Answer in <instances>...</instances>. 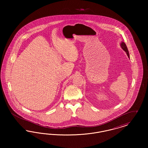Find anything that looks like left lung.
I'll return each instance as SVG.
<instances>
[{
  "label": "left lung",
  "instance_id": "obj_1",
  "mask_svg": "<svg viewBox=\"0 0 148 148\" xmlns=\"http://www.w3.org/2000/svg\"><path fill=\"white\" fill-rule=\"evenodd\" d=\"M120 46H121V48H122L124 50V51L126 52V53H127V56H128V58H130V57H129V51H128V50H127V45H126V44H125V42H121V44H120Z\"/></svg>",
  "mask_w": 148,
  "mask_h": 148
}]
</instances>
